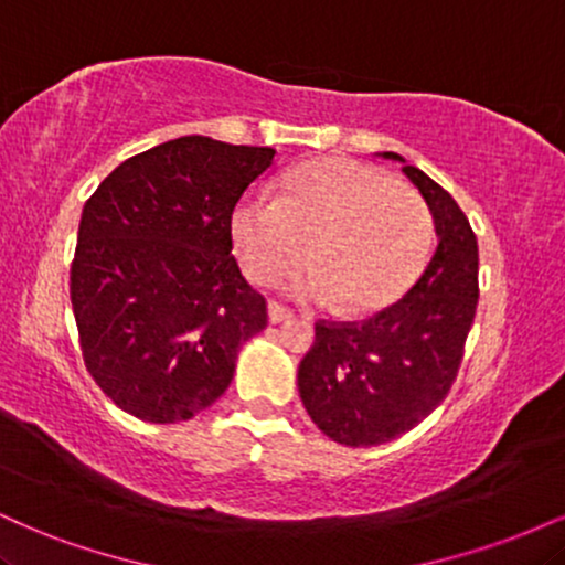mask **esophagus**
<instances>
[{"label": "esophagus", "instance_id": "34e87169", "mask_svg": "<svg viewBox=\"0 0 565 565\" xmlns=\"http://www.w3.org/2000/svg\"><path fill=\"white\" fill-rule=\"evenodd\" d=\"M268 319H270V323H284V321L295 319V313H291L289 308H284V305L270 302L268 305Z\"/></svg>", "mask_w": 565, "mask_h": 565}]
</instances>
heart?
I'll return each instance as SVG.
<instances>
[{
  "instance_id": "heart-1",
  "label": "heart",
  "mask_w": 565,
  "mask_h": 565,
  "mask_svg": "<svg viewBox=\"0 0 565 565\" xmlns=\"http://www.w3.org/2000/svg\"><path fill=\"white\" fill-rule=\"evenodd\" d=\"M430 210L412 188L377 167L323 159L284 178L276 199H238L231 238L246 276L276 284L305 260L313 263L289 281L310 302L377 310L414 281L430 249Z\"/></svg>"
}]
</instances>
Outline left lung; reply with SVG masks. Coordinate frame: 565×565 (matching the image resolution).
<instances>
[{
    "label": "left lung",
    "instance_id": "obj_1",
    "mask_svg": "<svg viewBox=\"0 0 565 565\" xmlns=\"http://www.w3.org/2000/svg\"><path fill=\"white\" fill-rule=\"evenodd\" d=\"M385 159L404 161L385 151ZM438 246L398 302L364 321H319L297 372L300 398L323 436L380 446L417 427L451 391L478 308V242L449 191L417 167Z\"/></svg>",
    "mask_w": 565,
    "mask_h": 565
}]
</instances>
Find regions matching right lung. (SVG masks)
<instances>
[{"instance_id":"1","label":"right lung","mask_w":565,"mask_h":565,"mask_svg":"<svg viewBox=\"0 0 565 565\" xmlns=\"http://www.w3.org/2000/svg\"><path fill=\"white\" fill-rule=\"evenodd\" d=\"M274 157L185 135L121 161L84 204L71 263L82 359L142 423L215 404L238 350L268 327L265 297L231 255V212Z\"/></svg>"}]
</instances>
